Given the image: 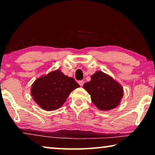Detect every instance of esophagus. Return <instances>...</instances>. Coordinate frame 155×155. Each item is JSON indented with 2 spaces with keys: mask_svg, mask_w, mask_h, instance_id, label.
<instances>
[{
  "mask_svg": "<svg viewBox=\"0 0 155 155\" xmlns=\"http://www.w3.org/2000/svg\"><path fill=\"white\" fill-rule=\"evenodd\" d=\"M78 84H79L81 86H83L84 84V81H78Z\"/></svg>",
  "mask_w": 155,
  "mask_h": 155,
  "instance_id": "obj_1",
  "label": "esophagus"
}]
</instances>
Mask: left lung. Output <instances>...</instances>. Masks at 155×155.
<instances>
[{"instance_id": "obj_1", "label": "left lung", "mask_w": 155, "mask_h": 155, "mask_svg": "<svg viewBox=\"0 0 155 155\" xmlns=\"http://www.w3.org/2000/svg\"><path fill=\"white\" fill-rule=\"evenodd\" d=\"M83 88L90 94L92 103L101 111L115 108L124 94L122 85L102 71L91 75V81L84 84Z\"/></svg>"}]
</instances>
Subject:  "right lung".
I'll return each instance as SVG.
<instances>
[{"label": "right lung", "mask_w": 155, "mask_h": 155, "mask_svg": "<svg viewBox=\"0 0 155 155\" xmlns=\"http://www.w3.org/2000/svg\"><path fill=\"white\" fill-rule=\"evenodd\" d=\"M79 87L74 78L57 70L36 79L31 86V94L41 109L54 111L59 109L70 94Z\"/></svg>", "instance_id": "obj_1"}]
</instances>
